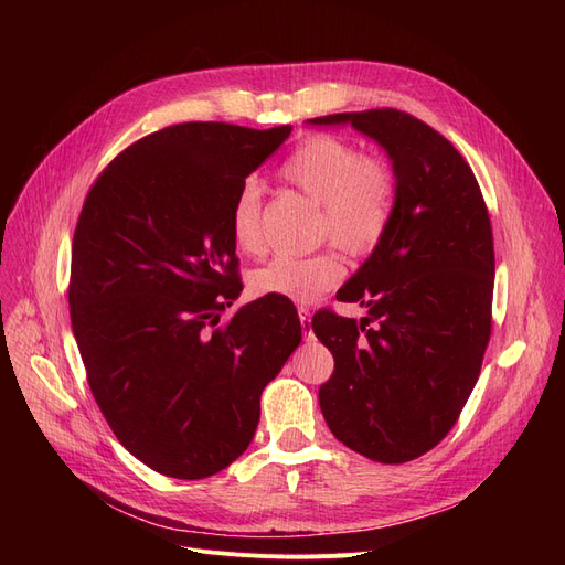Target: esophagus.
<instances>
[{
	"mask_svg": "<svg viewBox=\"0 0 565 565\" xmlns=\"http://www.w3.org/2000/svg\"><path fill=\"white\" fill-rule=\"evenodd\" d=\"M297 313H299V320H301V324H303V334H311V332H309V322H311V309H306V306H299Z\"/></svg>",
	"mask_w": 565,
	"mask_h": 565,
	"instance_id": "1",
	"label": "esophagus"
}]
</instances>
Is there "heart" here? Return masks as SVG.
<instances>
[{
    "instance_id": "obj_1",
    "label": "heart",
    "mask_w": 565,
    "mask_h": 565,
    "mask_svg": "<svg viewBox=\"0 0 565 565\" xmlns=\"http://www.w3.org/2000/svg\"><path fill=\"white\" fill-rule=\"evenodd\" d=\"M280 177L322 207V231L334 241L361 254L382 241L393 214L396 179L388 164L365 158L353 143L339 136H311L301 141ZM231 231L243 254H262V188L247 181L233 200ZM344 276L339 254L324 249L309 256L280 254L256 268L252 285L256 292L292 301H313Z\"/></svg>"
}]
</instances>
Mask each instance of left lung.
Masks as SVG:
<instances>
[{"mask_svg": "<svg viewBox=\"0 0 565 565\" xmlns=\"http://www.w3.org/2000/svg\"><path fill=\"white\" fill-rule=\"evenodd\" d=\"M306 125H351L384 148L396 179L386 233L337 292L367 316L318 311L311 328L334 355L318 391L330 431L367 459L403 465L446 438L481 372L494 285L490 216L465 158L413 115L382 108Z\"/></svg>", "mask_w": 565, "mask_h": 565, "instance_id": "8db88e82", "label": "left lung"}]
</instances>
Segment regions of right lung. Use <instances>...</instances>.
<instances>
[{"label": "right lung", "instance_id": "add662e5", "mask_svg": "<svg viewBox=\"0 0 565 565\" xmlns=\"http://www.w3.org/2000/svg\"><path fill=\"white\" fill-rule=\"evenodd\" d=\"M289 125L183 122L104 169L73 237L71 320L94 398L152 471L198 481L241 457L262 391L299 347L285 297H241L231 212Z\"/></svg>", "mask_w": 565, "mask_h": 565}]
</instances>
